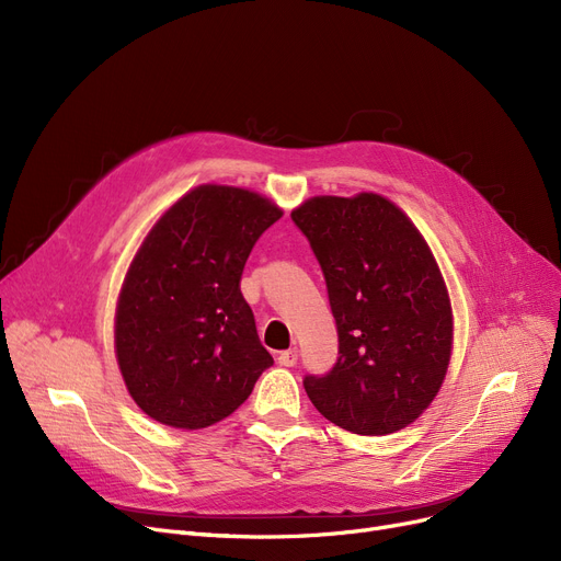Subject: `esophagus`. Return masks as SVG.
Segmentation results:
<instances>
[{"label":"esophagus","instance_id":"obj_1","mask_svg":"<svg viewBox=\"0 0 561 561\" xmlns=\"http://www.w3.org/2000/svg\"><path fill=\"white\" fill-rule=\"evenodd\" d=\"M277 362H279V366H286V368L296 366V364H298V347H288V350L279 352Z\"/></svg>","mask_w":561,"mask_h":561}]
</instances>
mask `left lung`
<instances>
[{"instance_id": "8db88e82", "label": "left lung", "mask_w": 561, "mask_h": 561, "mask_svg": "<svg viewBox=\"0 0 561 561\" xmlns=\"http://www.w3.org/2000/svg\"><path fill=\"white\" fill-rule=\"evenodd\" d=\"M328 284L339 359L302 385L322 416L391 434L430 407L450 362L453 311L444 277L393 202L375 193L313 197L290 214Z\"/></svg>"}]
</instances>
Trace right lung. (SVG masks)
Masks as SVG:
<instances>
[{
	"mask_svg": "<svg viewBox=\"0 0 561 561\" xmlns=\"http://www.w3.org/2000/svg\"><path fill=\"white\" fill-rule=\"evenodd\" d=\"M282 218L256 193L199 186L172 204L138 250L115 313V355L147 416L209 427L273 366L241 293L259 236Z\"/></svg>",
	"mask_w": 561,
	"mask_h": 561,
	"instance_id": "1",
	"label": "right lung"
}]
</instances>
